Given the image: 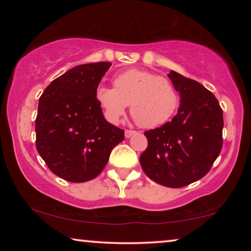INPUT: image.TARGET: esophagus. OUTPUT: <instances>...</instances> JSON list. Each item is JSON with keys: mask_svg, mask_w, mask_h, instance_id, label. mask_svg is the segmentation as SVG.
<instances>
[{"mask_svg": "<svg viewBox=\"0 0 251 251\" xmlns=\"http://www.w3.org/2000/svg\"><path fill=\"white\" fill-rule=\"evenodd\" d=\"M136 133V131L135 130H126V132H125V135H126V138H130V137L131 136H133Z\"/></svg>", "mask_w": 251, "mask_h": 251, "instance_id": "34e87169", "label": "esophagus"}]
</instances>
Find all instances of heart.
<instances>
[{"mask_svg": "<svg viewBox=\"0 0 251 251\" xmlns=\"http://www.w3.org/2000/svg\"><path fill=\"white\" fill-rule=\"evenodd\" d=\"M114 89L99 87L96 97L104 109L106 119L118 123L126 107L143 128H156L169 121L178 106V95L167 78L152 72L129 70L113 81Z\"/></svg>", "mask_w": 251, "mask_h": 251, "instance_id": "b5f03b06", "label": "heart"}]
</instances>
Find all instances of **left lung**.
<instances>
[{
    "label": "left lung",
    "mask_w": 251,
    "mask_h": 251,
    "mask_svg": "<svg viewBox=\"0 0 251 251\" xmlns=\"http://www.w3.org/2000/svg\"><path fill=\"white\" fill-rule=\"evenodd\" d=\"M168 76L180 95L173 120L147 130L140 155L144 173L171 188L187 186L211 169L223 147V109L217 98L198 81L171 71Z\"/></svg>",
    "instance_id": "obj_1"
}]
</instances>
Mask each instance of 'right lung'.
<instances>
[{
	"label": "right lung",
	"instance_id": "right-lung-1",
	"mask_svg": "<svg viewBox=\"0 0 251 251\" xmlns=\"http://www.w3.org/2000/svg\"><path fill=\"white\" fill-rule=\"evenodd\" d=\"M111 65H78L54 78L40 97L36 150L54 175L71 183L97 177L125 139V130L106 121L96 97Z\"/></svg>",
	"mask_w": 251,
	"mask_h": 251
}]
</instances>
